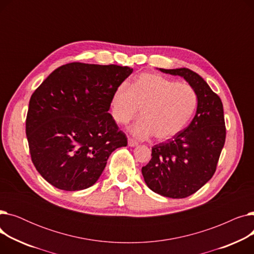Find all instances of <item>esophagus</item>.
<instances>
[{
    "label": "esophagus",
    "instance_id": "34e87169",
    "mask_svg": "<svg viewBox=\"0 0 254 254\" xmlns=\"http://www.w3.org/2000/svg\"><path fill=\"white\" fill-rule=\"evenodd\" d=\"M127 144H128L129 147H135V146L138 145V142H136L135 140H132V139H128Z\"/></svg>",
    "mask_w": 254,
    "mask_h": 254
}]
</instances>
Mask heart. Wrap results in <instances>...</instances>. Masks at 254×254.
Returning <instances> with one entry per match:
<instances>
[{"label":"heart","mask_w":254,"mask_h":254,"mask_svg":"<svg viewBox=\"0 0 254 254\" xmlns=\"http://www.w3.org/2000/svg\"><path fill=\"white\" fill-rule=\"evenodd\" d=\"M197 104L194 89L157 74H142L130 88L120 84L112 95L111 109L115 122L127 124L141 108V115L129 127L138 139L153 135L158 141H166L185 127Z\"/></svg>","instance_id":"obj_1"}]
</instances>
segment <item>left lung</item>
I'll list each match as a JSON object with an SVG mask.
<instances>
[{
  "instance_id": "8db88e82",
  "label": "left lung",
  "mask_w": 254,
  "mask_h": 254,
  "mask_svg": "<svg viewBox=\"0 0 254 254\" xmlns=\"http://www.w3.org/2000/svg\"><path fill=\"white\" fill-rule=\"evenodd\" d=\"M158 70L184 78L196 93L197 106L188 127L153 146L151 159L142 168V175L155 193L183 198L197 191L214 175L225 142L223 106L195 72L188 68Z\"/></svg>"
}]
</instances>
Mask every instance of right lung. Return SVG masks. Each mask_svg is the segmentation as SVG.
Wrapping results in <instances>:
<instances>
[{"label": "right lung", "mask_w": 254, "mask_h": 254, "mask_svg": "<svg viewBox=\"0 0 254 254\" xmlns=\"http://www.w3.org/2000/svg\"><path fill=\"white\" fill-rule=\"evenodd\" d=\"M128 66L71 63L53 71L32 95L25 132L37 171L55 188L95 184L110 154L127 145L110 113Z\"/></svg>", "instance_id": "add662e5"}]
</instances>
